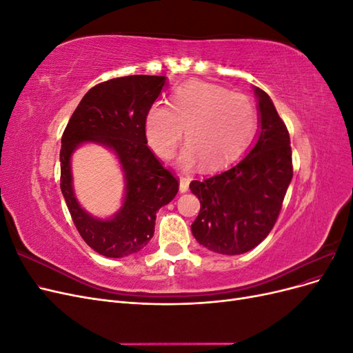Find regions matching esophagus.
<instances>
[{
  "label": "esophagus",
  "instance_id": "1",
  "mask_svg": "<svg viewBox=\"0 0 353 353\" xmlns=\"http://www.w3.org/2000/svg\"><path fill=\"white\" fill-rule=\"evenodd\" d=\"M190 185V176L187 175H179V191L181 193H185Z\"/></svg>",
  "mask_w": 353,
  "mask_h": 353
}]
</instances>
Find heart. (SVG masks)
Returning <instances> with one entry per match:
<instances>
[{
    "mask_svg": "<svg viewBox=\"0 0 353 353\" xmlns=\"http://www.w3.org/2000/svg\"><path fill=\"white\" fill-rule=\"evenodd\" d=\"M256 108L241 92L219 85L190 82L176 90L170 109L154 104L145 119L147 140L163 159L172 156L179 143L190 144L183 153L185 165L201 160L205 169H218L236 160L254 132Z\"/></svg>",
    "mask_w": 353,
    "mask_h": 353,
    "instance_id": "b5f03b06",
    "label": "heart"
}]
</instances>
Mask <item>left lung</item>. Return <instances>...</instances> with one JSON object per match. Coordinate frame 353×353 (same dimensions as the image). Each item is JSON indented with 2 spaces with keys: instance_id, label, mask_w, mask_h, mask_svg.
Returning <instances> with one entry per match:
<instances>
[{
  "instance_id": "1",
  "label": "left lung",
  "mask_w": 353,
  "mask_h": 353,
  "mask_svg": "<svg viewBox=\"0 0 353 353\" xmlns=\"http://www.w3.org/2000/svg\"><path fill=\"white\" fill-rule=\"evenodd\" d=\"M261 130L258 141L237 165L190 190L200 200L191 223L194 239L221 254H241L256 248L274 228L293 178L290 135L270 95L256 87Z\"/></svg>"
}]
</instances>
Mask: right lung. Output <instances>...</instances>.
Listing matches in <instances>:
<instances>
[{"label": "right lung", "mask_w": 353, "mask_h": 353, "mask_svg": "<svg viewBox=\"0 0 353 353\" xmlns=\"http://www.w3.org/2000/svg\"><path fill=\"white\" fill-rule=\"evenodd\" d=\"M165 82V77L131 74L95 85L83 95L61 137L63 197L83 241L108 258H123L144 249L154 234L156 212L178 193V178L159 162L145 137L148 110ZM87 141L110 146L125 172L124 206L108 221L88 216L72 194L70 156Z\"/></svg>", "instance_id": "add662e5"}]
</instances>
